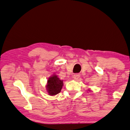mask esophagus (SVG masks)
Segmentation results:
<instances>
[{"label":"esophagus","instance_id":"34e87169","mask_svg":"<svg viewBox=\"0 0 130 130\" xmlns=\"http://www.w3.org/2000/svg\"><path fill=\"white\" fill-rule=\"evenodd\" d=\"M80 77V74H75L73 75V78L74 79H78Z\"/></svg>","mask_w":130,"mask_h":130}]
</instances>
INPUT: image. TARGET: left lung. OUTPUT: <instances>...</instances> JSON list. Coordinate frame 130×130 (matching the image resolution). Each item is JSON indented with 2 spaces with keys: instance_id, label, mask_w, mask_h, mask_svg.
<instances>
[{
  "instance_id": "obj_1",
  "label": "left lung",
  "mask_w": 130,
  "mask_h": 130,
  "mask_svg": "<svg viewBox=\"0 0 130 130\" xmlns=\"http://www.w3.org/2000/svg\"><path fill=\"white\" fill-rule=\"evenodd\" d=\"M89 90V91H90V90Z\"/></svg>"
}]
</instances>
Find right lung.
Wrapping results in <instances>:
<instances>
[{
	"label": "right lung",
	"mask_w": 130,
	"mask_h": 130,
	"mask_svg": "<svg viewBox=\"0 0 130 130\" xmlns=\"http://www.w3.org/2000/svg\"><path fill=\"white\" fill-rule=\"evenodd\" d=\"M63 86V81L61 80L57 75L53 74L47 81L46 90L49 95H55L61 91Z\"/></svg>",
	"instance_id": "right-lung-1"
}]
</instances>
